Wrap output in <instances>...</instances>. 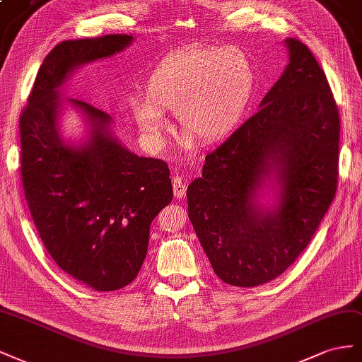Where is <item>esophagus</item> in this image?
I'll use <instances>...</instances> for the list:
<instances>
[{"label":"esophagus","mask_w":362,"mask_h":362,"mask_svg":"<svg viewBox=\"0 0 362 362\" xmlns=\"http://www.w3.org/2000/svg\"><path fill=\"white\" fill-rule=\"evenodd\" d=\"M173 189L177 199H183L185 194H187V182L182 177V175H175L173 179Z\"/></svg>","instance_id":"1"}]
</instances>
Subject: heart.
<instances>
[{"label": "heart", "mask_w": 362, "mask_h": 362, "mask_svg": "<svg viewBox=\"0 0 362 362\" xmlns=\"http://www.w3.org/2000/svg\"><path fill=\"white\" fill-rule=\"evenodd\" d=\"M255 86L250 56L236 47L173 53L146 81V97H132L129 112L151 150L165 146L174 112L180 127L203 144L229 135L249 105Z\"/></svg>", "instance_id": "b5f03b06"}]
</instances>
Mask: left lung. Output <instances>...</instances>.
<instances>
[{
    "instance_id": "8db88e82",
    "label": "left lung",
    "mask_w": 362,
    "mask_h": 362,
    "mask_svg": "<svg viewBox=\"0 0 362 362\" xmlns=\"http://www.w3.org/2000/svg\"><path fill=\"white\" fill-rule=\"evenodd\" d=\"M261 109L204 159L188 187V215L215 274L233 286L281 276L311 241L338 182V107L323 69L300 40ZM267 180L276 203H259Z\"/></svg>"
}]
</instances>
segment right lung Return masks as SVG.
Listing matches in <instances>:
<instances>
[{
  "mask_svg": "<svg viewBox=\"0 0 362 362\" xmlns=\"http://www.w3.org/2000/svg\"><path fill=\"white\" fill-rule=\"evenodd\" d=\"M130 35L64 40L40 65L21 113V175L30 214L47 252L76 281L115 291L135 281L150 224L173 199L168 165L141 158L113 135L112 117L64 98L60 88L83 65L121 53ZM88 124L83 143L59 135L64 105Z\"/></svg>",
  "mask_w": 362,
  "mask_h": 362,
  "instance_id": "right-lung-1",
  "label": "right lung"
}]
</instances>
